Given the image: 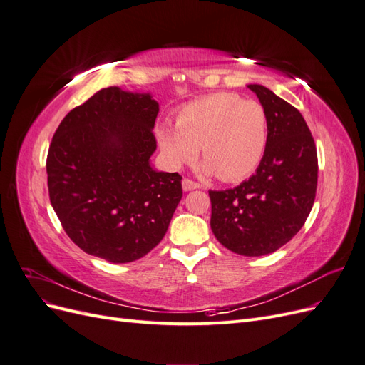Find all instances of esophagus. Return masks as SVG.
Instances as JSON below:
<instances>
[{"instance_id": "obj_1", "label": "esophagus", "mask_w": 365, "mask_h": 365, "mask_svg": "<svg viewBox=\"0 0 365 365\" xmlns=\"http://www.w3.org/2000/svg\"><path fill=\"white\" fill-rule=\"evenodd\" d=\"M182 189L185 192H190V190H195V189H200V184L193 181V180H190V178H184L182 180Z\"/></svg>"}]
</instances>
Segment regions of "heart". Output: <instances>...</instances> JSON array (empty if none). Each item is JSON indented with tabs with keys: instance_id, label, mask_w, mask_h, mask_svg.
I'll list each match as a JSON object with an SVG mask.
<instances>
[{
	"instance_id": "b5f03b06",
	"label": "heart",
	"mask_w": 365,
	"mask_h": 365,
	"mask_svg": "<svg viewBox=\"0 0 365 365\" xmlns=\"http://www.w3.org/2000/svg\"><path fill=\"white\" fill-rule=\"evenodd\" d=\"M176 129L160 126L157 138L175 168L192 163L197 148L204 170L236 182L259 165L268 141V117L256 101L236 94H210L185 105L176 115Z\"/></svg>"
}]
</instances>
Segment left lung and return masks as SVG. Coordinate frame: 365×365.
I'll return each instance as SVG.
<instances>
[{
    "label": "left lung",
    "instance_id": "left-lung-1",
    "mask_svg": "<svg viewBox=\"0 0 365 365\" xmlns=\"http://www.w3.org/2000/svg\"><path fill=\"white\" fill-rule=\"evenodd\" d=\"M268 117V141L259 168L235 189L210 190L216 239L240 256L277 251L311 213L318 180L314 137L297 108L267 86L248 85Z\"/></svg>",
    "mask_w": 365,
    "mask_h": 365
}]
</instances>
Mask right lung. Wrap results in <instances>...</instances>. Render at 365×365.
Wrapping results in <instances>:
<instances>
[{
    "mask_svg": "<svg viewBox=\"0 0 365 365\" xmlns=\"http://www.w3.org/2000/svg\"><path fill=\"white\" fill-rule=\"evenodd\" d=\"M158 111L149 94L109 86L71 109L54 132L50 202L65 233L91 256L134 262L169 228L182 176L150 165Z\"/></svg>",
    "mask_w": 365,
    "mask_h": 365,
    "instance_id": "right-lung-1",
    "label": "right lung"
}]
</instances>
